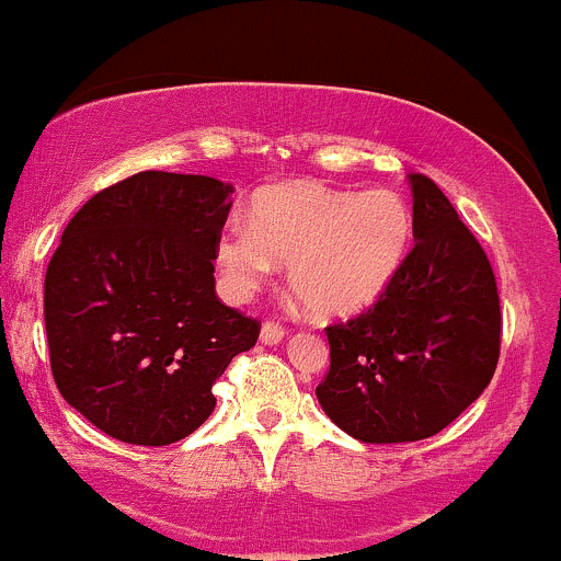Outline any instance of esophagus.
Segmentation results:
<instances>
[{
    "label": "esophagus",
    "instance_id": "obj_1",
    "mask_svg": "<svg viewBox=\"0 0 561 561\" xmlns=\"http://www.w3.org/2000/svg\"><path fill=\"white\" fill-rule=\"evenodd\" d=\"M260 339H262V344H267V346H275V344H280V341L286 339V328H283L280 322H275V320H267L265 325H262V331H260Z\"/></svg>",
    "mask_w": 561,
    "mask_h": 561
}]
</instances>
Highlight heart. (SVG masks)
I'll use <instances>...</instances> for the list:
<instances>
[{"label":"heart","instance_id":"b5f03b06","mask_svg":"<svg viewBox=\"0 0 561 561\" xmlns=\"http://www.w3.org/2000/svg\"><path fill=\"white\" fill-rule=\"evenodd\" d=\"M414 217L393 191L354 194L325 183H283L260 191L247 222L217 239V265L236 296H249L275 262L314 314L348 318L391 286L410 254Z\"/></svg>","mask_w":561,"mask_h":561}]
</instances>
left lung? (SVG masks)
I'll list each match as a JSON object with an SVG mask.
<instances>
[{"instance_id":"left-lung-1","label":"left lung","mask_w":561,"mask_h":561,"mask_svg":"<svg viewBox=\"0 0 561 561\" xmlns=\"http://www.w3.org/2000/svg\"><path fill=\"white\" fill-rule=\"evenodd\" d=\"M410 181L414 249L370 309L325 328L331 370L314 391L365 444L436 436L485 391L502 348L489 256L431 178Z\"/></svg>"}]
</instances>
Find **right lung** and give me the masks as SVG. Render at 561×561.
I'll use <instances>...</instances> for the list:
<instances>
[{
  "label": "right lung",
  "mask_w": 561,
  "mask_h": 561,
  "mask_svg": "<svg viewBox=\"0 0 561 561\" xmlns=\"http://www.w3.org/2000/svg\"><path fill=\"white\" fill-rule=\"evenodd\" d=\"M233 186L144 170L99 191L62 230L44 280L55 383L107 436L168 446L215 410L213 383L260 320L215 294Z\"/></svg>",
  "instance_id": "add662e5"
}]
</instances>
